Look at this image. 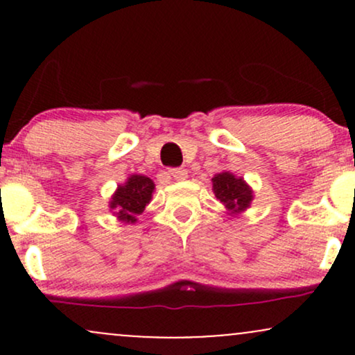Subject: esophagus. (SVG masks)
Masks as SVG:
<instances>
[{"label":"esophagus","instance_id":"obj_1","mask_svg":"<svg viewBox=\"0 0 355 355\" xmlns=\"http://www.w3.org/2000/svg\"><path fill=\"white\" fill-rule=\"evenodd\" d=\"M168 175H170V177H173L175 180H185L187 170L185 168H170Z\"/></svg>","mask_w":355,"mask_h":355}]
</instances>
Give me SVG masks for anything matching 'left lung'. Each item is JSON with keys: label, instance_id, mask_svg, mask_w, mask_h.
<instances>
[{"label": "left lung", "instance_id": "left-lung-1", "mask_svg": "<svg viewBox=\"0 0 355 355\" xmlns=\"http://www.w3.org/2000/svg\"><path fill=\"white\" fill-rule=\"evenodd\" d=\"M211 182H214L215 197L229 210L239 214L250 205L252 190L248 189V185L242 178L234 177L229 172H223L211 178Z\"/></svg>", "mask_w": 355, "mask_h": 355}]
</instances>
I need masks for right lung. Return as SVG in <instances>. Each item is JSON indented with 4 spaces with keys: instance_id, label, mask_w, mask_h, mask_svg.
Instances as JSON below:
<instances>
[{
    "instance_id": "right-lung-1",
    "label": "right lung",
    "mask_w": 355,
    "mask_h": 355,
    "mask_svg": "<svg viewBox=\"0 0 355 355\" xmlns=\"http://www.w3.org/2000/svg\"><path fill=\"white\" fill-rule=\"evenodd\" d=\"M153 182L144 175H132L125 185L118 187L113 195L110 209L115 210L118 220L126 223H135L137 215H140L152 200Z\"/></svg>"
}]
</instances>
